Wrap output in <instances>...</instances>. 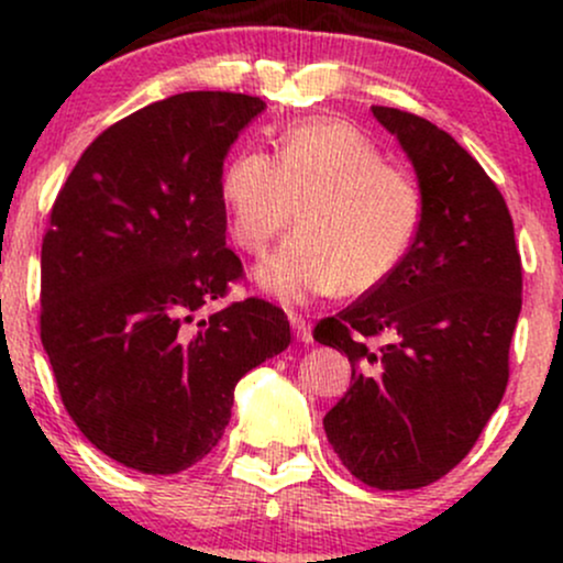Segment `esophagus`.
Masks as SVG:
<instances>
[{"instance_id": "obj_1", "label": "esophagus", "mask_w": 563, "mask_h": 563, "mask_svg": "<svg viewBox=\"0 0 563 563\" xmlns=\"http://www.w3.org/2000/svg\"><path fill=\"white\" fill-rule=\"evenodd\" d=\"M288 320H290V328H294L296 339H299L301 344H309V341H312V328H309V322L303 320L301 314H294V312L288 314Z\"/></svg>"}]
</instances>
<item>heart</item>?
<instances>
[{"label": "heart", "mask_w": 563, "mask_h": 563, "mask_svg": "<svg viewBox=\"0 0 563 563\" xmlns=\"http://www.w3.org/2000/svg\"><path fill=\"white\" fill-rule=\"evenodd\" d=\"M219 198L232 238L249 254L267 249L296 203V232L256 267L260 286L286 301L380 286L423 217L416 179L344 119L283 129L275 158L262 147L235 151L219 174Z\"/></svg>", "instance_id": "heart-1"}]
</instances>
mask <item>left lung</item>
Returning a JSON list of instances; mask_svg holds the SVG:
<instances>
[{
  "instance_id": "obj_1",
  "label": "left lung",
  "mask_w": 563,
  "mask_h": 563,
  "mask_svg": "<svg viewBox=\"0 0 563 563\" xmlns=\"http://www.w3.org/2000/svg\"><path fill=\"white\" fill-rule=\"evenodd\" d=\"M373 115L410 158L423 217L399 267L314 328L354 380L322 426L367 487L418 489L468 455L500 405L521 256L506 200L468 151L416 113L373 106Z\"/></svg>"
}]
</instances>
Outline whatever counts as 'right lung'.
<instances>
[{
    "label": "right lung",
    "mask_w": 563,
    "mask_h": 563,
    "mask_svg": "<svg viewBox=\"0 0 563 563\" xmlns=\"http://www.w3.org/2000/svg\"><path fill=\"white\" fill-rule=\"evenodd\" d=\"M260 97L183 92L81 153L42 241V344L68 416L142 474H179L230 423L235 384L290 344L283 309L228 296L224 156Z\"/></svg>",
    "instance_id": "1"
}]
</instances>
